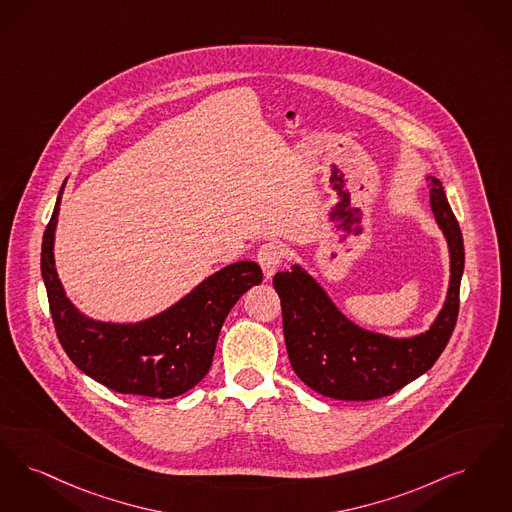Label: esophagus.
Instances as JSON below:
<instances>
[{
  "label": "esophagus",
  "instance_id": "esophagus-1",
  "mask_svg": "<svg viewBox=\"0 0 512 512\" xmlns=\"http://www.w3.org/2000/svg\"><path fill=\"white\" fill-rule=\"evenodd\" d=\"M282 259H284V251H282V247L278 246V244L268 242V244H263V246L259 247L257 261H259V265H261L263 272H265L266 280H270L274 276L278 266L282 265Z\"/></svg>",
  "mask_w": 512,
  "mask_h": 512
}]
</instances>
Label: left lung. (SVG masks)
Listing matches in <instances>:
<instances>
[{"label": "left lung", "mask_w": 512, "mask_h": 512, "mask_svg": "<svg viewBox=\"0 0 512 512\" xmlns=\"http://www.w3.org/2000/svg\"><path fill=\"white\" fill-rule=\"evenodd\" d=\"M427 181L430 209L450 249V286L444 307L425 333L396 339L356 326L303 266L274 276L287 356L310 389L335 400H377L429 371L448 345L459 314L465 247L442 183L436 177Z\"/></svg>", "instance_id": "obj_1"}]
</instances>
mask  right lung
Segmentation results:
<instances>
[{"instance_id": "1", "label": "right lung", "mask_w": 512, "mask_h": 512, "mask_svg": "<svg viewBox=\"0 0 512 512\" xmlns=\"http://www.w3.org/2000/svg\"><path fill=\"white\" fill-rule=\"evenodd\" d=\"M66 183V181H64ZM61 186L43 232L41 276L64 352L85 375L122 394L173 398L196 387L211 368L230 308L261 284V266L238 261L205 278L181 301L135 324L93 320L70 303L55 268V228Z\"/></svg>"}]
</instances>
